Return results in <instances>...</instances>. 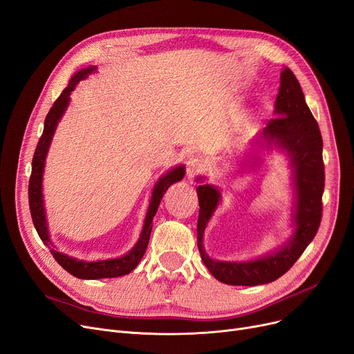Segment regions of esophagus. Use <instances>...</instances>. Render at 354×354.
<instances>
[{"instance_id": "1", "label": "esophagus", "mask_w": 354, "mask_h": 354, "mask_svg": "<svg viewBox=\"0 0 354 354\" xmlns=\"http://www.w3.org/2000/svg\"><path fill=\"white\" fill-rule=\"evenodd\" d=\"M203 171V163L196 158H189L187 162V176L189 180L195 179V176H198Z\"/></svg>"}]
</instances>
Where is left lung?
<instances>
[{
  "instance_id": "obj_1",
  "label": "left lung",
  "mask_w": 354,
  "mask_h": 354,
  "mask_svg": "<svg viewBox=\"0 0 354 354\" xmlns=\"http://www.w3.org/2000/svg\"><path fill=\"white\" fill-rule=\"evenodd\" d=\"M278 117L269 120L257 136L286 151L294 167L295 183V233L282 249L254 262H220L211 259L203 245L205 227L220 203L218 189L208 185L196 188L199 215L196 224V241L201 259L215 279L227 285L254 286L273 282L286 273L301 257L315 237L322 217V192H324V162H322V137L313 113L305 102L301 85L290 69L281 73V86L274 101ZM203 180V178H198Z\"/></svg>"
}]
</instances>
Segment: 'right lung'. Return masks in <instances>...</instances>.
Here are the masks:
<instances>
[{
	"instance_id": "1",
	"label": "right lung",
	"mask_w": 354,
	"mask_h": 354,
	"mask_svg": "<svg viewBox=\"0 0 354 354\" xmlns=\"http://www.w3.org/2000/svg\"><path fill=\"white\" fill-rule=\"evenodd\" d=\"M95 69H97V66H88L86 69H81L80 72H76L71 78L68 86L62 91V94H60L59 98L53 102L50 111L44 118L43 134H41L40 140L36 146V150H35V156H33V162H32V175H30V180H28L30 214H32V220H33V224L36 227V232H37L39 237L41 239V241L44 244L52 245L50 252H52L56 262L62 266L66 272L73 274L75 278H81V279L117 278V276L130 273L137 265H139V262L142 260V257L147 249L151 227H153V224H151L153 217L156 215V211L159 208V204L162 201L165 192L167 191L169 187L172 185V183L180 180L183 176H185V167L178 166L159 179V182L155 185V189H153L151 201H150L146 220H145V225L142 230V236H140L139 241L136 243L134 248L126 256H122L120 259L100 260V262H84V260H76L71 256L59 253L53 249V244L50 241L49 232H48V223H46L43 195H41V178H43V169H44V159H46V155H48V150H49L57 122L60 118H62L66 106L69 104L71 92L75 89L76 85H78L80 81L86 78V76L94 72Z\"/></svg>"
}]
</instances>
